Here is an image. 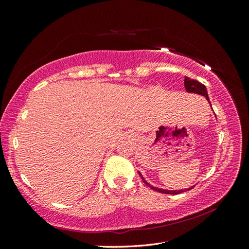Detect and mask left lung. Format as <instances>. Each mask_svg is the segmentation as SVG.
Wrapping results in <instances>:
<instances>
[{"mask_svg":"<svg viewBox=\"0 0 249 249\" xmlns=\"http://www.w3.org/2000/svg\"><path fill=\"white\" fill-rule=\"evenodd\" d=\"M184 86H185V89H186L187 92H190V93H197V94H200V95H203V96H205L206 99H208L209 102H210L209 95H208V91H206L204 84L200 83V82L197 81V80H194V79H190V78H188V77H185V79H184ZM140 176H141V174H140ZM141 178H142V181H143V183H145V184L147 185V186L151 187L153 190H156V192L161 193V194L178 195V194H181V193H183V192H186V190H189V189L193 188V187H192V188L186 189V190H163V189H160V188H156V187L151 186V185H150L149 183H146V182L144 181L143 178L141 177Z\"/></svg>","mask_w":249,"mask_h":249,"instance_id":"left-lung-1","label":"left lung"}]
</instances>
